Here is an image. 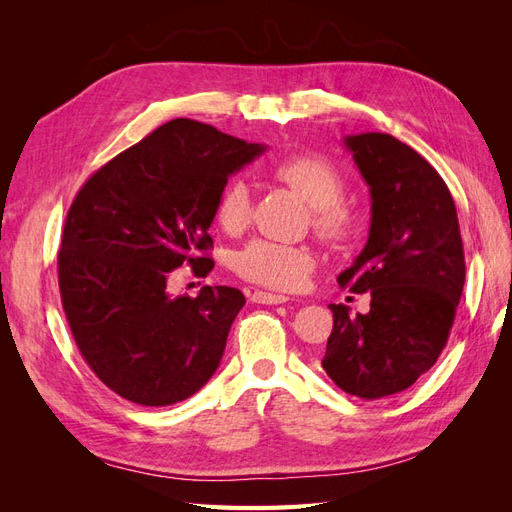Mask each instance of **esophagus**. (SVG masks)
<instances>
[{"label": "esophagus", "instance_id": "34e87169", "mask_svg": "<svg viewBox=\"0 0 512 512\" xmlns=\"http://www.w3.org/2000/svg\"><path fill=\"white\" fill-rule=\"evenodd\" d=\"M250 299H252L254 303H262V305H280V303L290 301L288 297H284V294H273V292H262V290L252 292Z\"/></svg>", "mask_w": 512, "mask_h": 512}]
</instances>
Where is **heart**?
Listing matches in <instances>:
<instances>
[{
	"instance_id": "1",
	"label": "heart",
	"mask_w": 512,
	"mask_h": 512,
	"mask_svg": "<svg viewBox=\"0 0 512 512\" xmlns=\"http://www.w3.org/2000/svg\"><path fill=\"white\" fill-rule=\"evenodd\" d=\"M271 177L299 194L312 207V228L331 245H346L354 235L359 218L346 203V183L335 164L316 153H299L271 166ZM215 220L237 235L252 220V190L243 179L228 181L215 203ZM241 277L275 290L301 288L314 269V254L301 245H284L269 239L247 243L235 258Z\"/></svg>"
}]
</instances>
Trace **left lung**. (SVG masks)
<instances>
[{"label":"left lung","mask_w":512,"mask_h":512,"mask_svg":"<svg viewBox=\"0 0 512 512\" xmlns=\"http://www.w3.org/2000/svg\"><path fill=\"white\" fill-rule=\"evenodd\" d=\"M371 196L363 252L337 282L369 292L367 314L329 305L333 331L322 356L348 395L380 399L406 391L438 361L466 282L453 196L421 153L391 134L346 136Z\"/></svg>","instance_id":"obj_1"}]
</instances>
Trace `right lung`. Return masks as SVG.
<instances>
[{"instance_id": "obj_1", "label": "right lung", "mask_w": 512, "mask_h": 512, "mask_svg": "<svg viewBox=\"0 0 512 512\" xmlns=\"http://www.w3.org/2000/svg\"><path fill=\"white\" fill-rule=\"evenodd\" d=\"M265 145L173 119L91 175L68 211L57 256L61 305L91 371L138 406L203 389L245 305L230 286L173 297L185 262L207 275L209 226L228 177Z\"/></svg>"}]
</instances>
